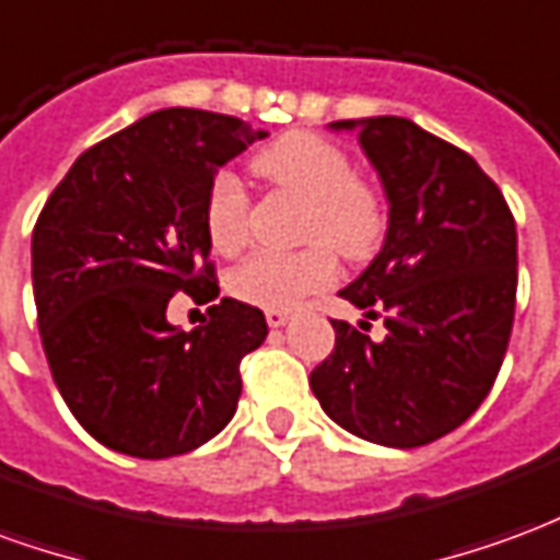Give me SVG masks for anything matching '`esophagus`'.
I'll return each instance as SVG.
<instances>
[{
    "mask_svg": "<svg viewBox=\"0 0 560 560\" xmlns=\"http://www.w3.org/2000/svg\"><path fill=\"white\" fill-rule=\"evenodd\" d=\"M288 320H291V315H288L284 308H267V324H269V327H272V329L284 327Z\"/></svg>",
    "mask_w": 560,
    "mask_h": 560,
    "instance_id": "34e87169",
    "label": "esophagus"
}]
</instances>
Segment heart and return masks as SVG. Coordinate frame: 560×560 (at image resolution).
I'll use <instances>...</instances> for the list:
<instances>
[{
    "mask_svg": "<svg viewBox=\"0 0 560 560\" xmlns=\"http://www.w3.org/2000/svg\"><path fill=\"white\" fill-rule=\"evenodd\" d=\"M255 171L269 185L305 200V243H327L345 257H363L381 236V200L353 176L351 159L336 143L293 131L257 155ZM203 221L209 243L221 255H233L245 245L248 197L233 173L215 176ZM327 245H312L300 255H252L231 276L233 296L260 308H293L336 279V257Z\"/></svg>",
    "mask_w": 560,
    "mask_h": 560,
    "instance_id": "1",
    "label": "heart"
}]
</instances>
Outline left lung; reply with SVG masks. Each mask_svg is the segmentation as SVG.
<instances>
[{"label": "left lung", "mask_w": 560, "mask_h": 560, "mask_svg": "<svg viewBox=\"0 0 560 560\" xmlns=\"http://www.w3.org/2000/svg\"><path fill=\"white\" fill-rule=\"evenodd\" d=\"M357 131L387 197L375 260L339 291L372 341L332 320L336 351L308 384L332 422L396 450L432 444L489 396L516 312V221L501 188L453 143L401 116L329 122ZM365 320H360L363 327Z\"/></svg>", "instance_id": "left-lung-1"}]
</instances>
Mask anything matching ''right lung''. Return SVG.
<instances>
[{"mask_svg": "<svg viewBox=\"0 0 560 560\" xmlns=\"http://www.w3.org/2000/svg\"><path fill=\"white\" fill-rule=\"evenodd\" d=\"M264 128L191 107L86 149L32 231V288L62 399L98 444L135 458L191 453L231 422L240 360L264 345L255 305L224 296L185 332L167 303L219 296L207 236L215 173Z\"/></svg>", "mask_w": 560, "mask_h": 560, "instance_id": "obj_1", "label": "right lung"}]
</instances>
